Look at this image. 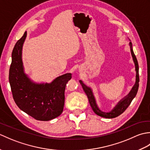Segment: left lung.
Segmentation results:
<instances>
[{
    "label": "left lung",
    "mask_w": 150,
    "mask_h": 150,
    "mask_svg": "<svg viewBox=\"0 0 150 150\" xmlns=\"http://www.w3.org/2000/svg\"><path fill=\"white\" fill-rule=\"evenodd\" d=\"M129 46L130 47V51H131V54L133 58V62L135 64V71H136V78H135V83L134 86L132 87V90H130L129 93L124 97L123 98H122L119 103H118L115 106L112 110H111L109 112H105V111H102L99 108H98V105L97 104L96 100H95V96L93 93V90L92 89L86 85L82 81L80 80L79 82L82 86V88L85 92V93L86 94L87 97L88 98L89 103H90V106L92 108V110L94 111L95 114H97V115L106 118V119H113V118H115L120 115V114H122L124 111H125L127 108H128L129 104H131L132 100L136 96L137 93L139 89V64L137 60L136 57L133 52V47H132V43L130 41L129 43Z\"/></svg>",
    "instance_id": "1"
}]
</instances>
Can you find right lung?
<instances>
[{"label": "right lung", "mask_w": 150, "mask_h": 150, "mask_svg": "<svg viewBox=\"0 0 150 150\" xmlns=\"http://www.w3.org/2000/svg\"><path fill=\"white\" fill-rule=\"evenodd\" d=\"M26 37V31L12 52L9 81L13 97L24 112L36 120L48 121L62 113L66 85L71 79V73L57 77L50 83H37L31 80L24 72L22 59V47Z\"/></svg>", "instance_id": "add662e5"}]
</instances>
